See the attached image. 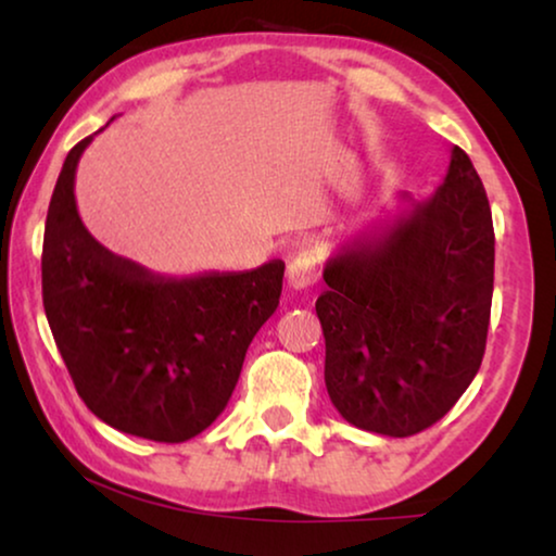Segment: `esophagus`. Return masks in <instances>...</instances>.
<instances>
[{
    "label": "esophagus",
    "instance_id": "1",
    "mask_svg": "<svg viewBox=\"0 0 556 556\" xmlns=\"http://www.w3.org/2000/svg\"><path fill=\"white\" fill-rule=\"evenodd\" d=\"M318 278V270H316V257L303 253V255H295L291 263H288V270H286V283L291 291H303V288L314 286Z\"/></svg>",
    "mask_w": 556,
    "mask_h": 556
}]
</instances>
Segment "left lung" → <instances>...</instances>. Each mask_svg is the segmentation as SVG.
Segmentation results:
<instances>
[{
  "label": "left lung",
  "instance_id": "8db88e82",
  "mask_svg": "<svg viewBox=\"0 0 556 556\" xmlns=\"http://www.w3.org/2000/svg\"><path fill=\"white\" fill-rule=\"evenodd\" d=\"M341 242L316 314L324 379L354 428L415 435L451 409L483 362L493 295V219L468 154L428 200Z\"/></svg>",
  "mask_w": 556,
  "mask_h": 556
}]
</instances>
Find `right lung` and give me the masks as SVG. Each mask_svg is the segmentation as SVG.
<instances>
[{
	"instance_id": "add662e5",
	"label": "right lung",
	"mask_w": 556,
	"mask_h": 556,
	"mask_svg": "<svg viewBox=\"0 0 556 556\" xmlns=\"http://www.w3.org/2000/svg\"><path fill=\"white\" fill-rule=\"evenodd\" d=\"M93 136L65 156L45 219V316L90 413L128 435L185 443L230 402L250 341L278 308L286 263L169 278L111 253L73 192Z\"/></svg>"
}]
</instances>
